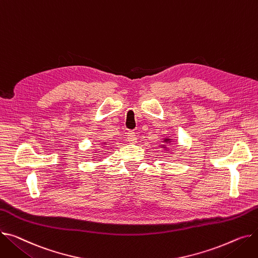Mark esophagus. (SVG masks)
Returning <instances> with one entry per match:
<instances>
[{
    "label": "esophagus",
    "mask_w": 258,
    "mask_h": 258,
    "mask_svg": "<svg viewBox=\"0 0 258 258\" xmlns=\"http://www.w3.org/2000/svg\"><path fill=\"white\" fill-rule=\"evenodd\" d=\"M127 140L131 143H136L137 142V136H136V133L134 131H130L127 133Z\"/></svg>",
    "instance_id": "esophagus-1"
}]
</instances>
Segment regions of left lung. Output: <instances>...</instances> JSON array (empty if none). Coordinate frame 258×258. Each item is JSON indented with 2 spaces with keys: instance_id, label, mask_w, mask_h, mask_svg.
Masks as SVG:
<instances>
[{
  "instance_id": "8db88e82",
  "label": "left lung",
  "mask_w": 258,
  "mask_h": 258,
  "mask_svg": "<svg viewBox=\"0 0 258 258\" xmlns=\"http://www.w3.org/2000/svg\"><path fill=\"white\" fill-rule=\"evenodd\" d=\"M169 141H170L169 139H165V142H168V143H169Z\"/></svg>"
}]
</instances>
